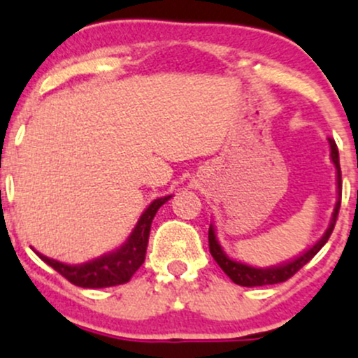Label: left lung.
Returning <instances> with one entry per match:
<instances>
[{"label": "left lung", "mask_w": 358, "mask_h": 358, "mask_svg": "<svg viewBox=\"0 0 358 358\" xmlns=\"http://www.w3.org/2000/svg\"><path fill=\"white\" fill-rule=\"evenodd\" d=\"M329 148H331V159H333L334 166H336V176H338V202L336 208H334L333 217H331L329 228L326 229V233L322 235V238L315 243L314 247L308 248L306 254H302L300 257H296L295 261L287 262L283 266H278V268H269V269H259L252 268V266L242 264V262H236L233 259H229L223 250H221V245L216 240V233H214L213 224L209 228V252L214 257V261L217 262L221 269L224 271V274L233 281V283L240 285V287H264V285H276L283 283V281L289 280L296 271H300L303 266L324 247V243L328 242L331 233H333L334 224H336L338 213H340V204H341V168H340V156H338V148L334 138H329Z\"/></svg>", "instance_id": "8db88e82"}]
</instances>
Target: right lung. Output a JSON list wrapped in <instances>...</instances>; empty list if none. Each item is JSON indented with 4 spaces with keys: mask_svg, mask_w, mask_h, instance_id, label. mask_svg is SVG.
<instances>
[{
    "mask_svg": "<svg viewBox=\"0 0 358 358\" xmlns=\"http://www.w3.org/2000/svg\"><path fill=\"white\" fill-rule=\"evenodd\" d=\"M168 197L156 199L144 214L138 220L137 227H135L131 235L129 236L125 243L118 248V250L111 252V254L103 255V257L96 259V261L85 262L80 266H69L63 262L55 261V259L46 257V255L39 254L41 259L51 266L52 269L58 271L63 278L73 283L75 287L82 288H108L116 287V285H123L130 281L135 271L142 266L145 259V250H148L149 242V231L150 223H152L154 216H156L157 209L168 201Z\"/></svg>",
    "mask_w": 358,
    "mask_h": 358,
    "instance_id": "right-lung-1",
    "label": "right lung"
}]
</instances>
